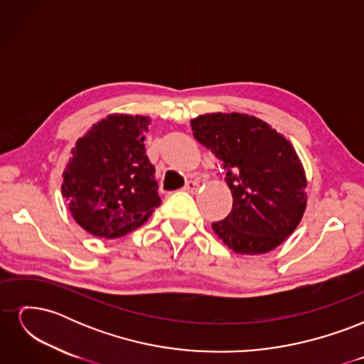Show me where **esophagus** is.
Wrapping results in <instances>:
<instances>
[{
  "label": "esophagus",
  "mask_w": 364,
  "mask_h": 364,
  "mask_svg": "<svg viewBox=\"0 0 364 364\" xmlns=\"http://www.w3.org/2000/svg\"><path fill=\"white\" fill-rule=\"evenodd\" d=\"M197 188H199V183H197L196 181H188L183 186V190L188 191V193H196Z\"/></svg>",
  "instance_id": "1"
}]
</instances>
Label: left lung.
Wrapping results in <instances>:
<instances>
[{
    "label": "left lung",
    "instance_id": "8db88e82",
    "mask_svg": "<svg viewBox=\"0 0 364 364\" xmlns=\"http://www.w3.org/2000/svg\"><path fill=\"white\" fill-rule=\"evenodd\" d=\"M194 138L222 161L232 211L213 230L237 253L278 247L306 208V179L291 142L266 121L246 114H205L191 119Z\"/></svg>",
    "mask_w": 364,
    "mask_h": 364
}]
</instances>
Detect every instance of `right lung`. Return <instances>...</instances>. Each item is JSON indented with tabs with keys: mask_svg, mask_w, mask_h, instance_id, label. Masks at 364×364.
I'll list each match as a JSON object with an SVG mask.
<instances>
[{
	"mask_svg": "<svg viewBox=\"0 0 364 364\" xmlns=\"http://www.w3.org/2000/svg\"><path fill=\"white\" fill-rule=\"evenodd\" d=\"M150 118L114 114L77 139L63 171L62 196L75 223L100 238L144 225L161 205L155 167L146 155Z\"/></svg>",
	"mask_w": 364,
	"mask_h": 364,
	"instance_id": "add662e5",
	"label": "right lung"
}]
</instances>
